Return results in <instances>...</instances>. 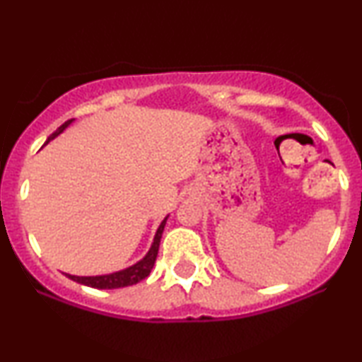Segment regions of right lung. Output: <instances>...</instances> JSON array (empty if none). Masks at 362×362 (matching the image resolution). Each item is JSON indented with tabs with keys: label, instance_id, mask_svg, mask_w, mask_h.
<instances>
[{
	"label": "right lung",
	"instance_id": "right-lung-1",
	"mask_svg": "<svg viewBox=\"0 0 362 362\" xmlns=\"http://www.w3.org/2000/svg\"><path fill=\"white\" fill-rule=\"evenodd\" d=\"M74 122V118L71 120H67L66 123H62L61 127L57 128L56 132L52 133L51 136L47 138L46 145L54 138L61 135V133L66 130V128L71 125ZM166 221H168V216L163 219V222L158 227L156 234H155V239H153V244L150 247V250H148V254L143 257L141 260H138L136 264H133L132 267H128V269H123V270H118V272H113V274H107V275H95V276H77V275H71V274H66V276L69 279L77 281V284H82V285H87V286H92V288H98V290H112V288H123V286H130V285H135L138 281L145 280L148 275H150V272L153 269V265H155L156 262V255H158V249H160V240H161V235H163V230H165V226H166Z\"/></svg>",
	"mask_w": 362,
	"mask_h": 362
}]
</instances>
